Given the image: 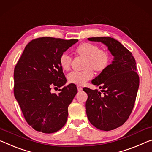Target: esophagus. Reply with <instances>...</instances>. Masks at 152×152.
<instances>
[{
    "label": "esophagus",
    "mask_w": 152,
    "mask_h": 152,
    "mask_svg": "<svg viewBox=\"0 0 152 152\" xmlns=\"http://www.w3.org/2000/svg\"><path fill=\"white\" fill-rule=\"evenodd\" d=\"M77 89H78V91H79V92H80V91L83 90V88H82L81 86H77Z\"/></svg>",
    "instance_id": "34e87169"
}]
</instances>
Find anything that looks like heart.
Listing matches in <instances>:
<instances>
[{"label":"heart","instance_id":"obj_1","mask_svg":"<svg viewBox=\"0 0 152 152\" xmlns=\"http://www.w3.org/2000/svg\"><path fill=\"white\" fill-rule=\"evenodd\" d=\"M76 56L85 58L83 63V71L71 72L67 75V80L69 83L76 85H83L91 80L93 76V71L101 74L106 69L110 64L111 56L108 50L99 48L95 43L85 42L81 43L74 49ZM60 66L64 71L70 69L72 59L66 53L59 57Z\"/></svg>","mask_w":152,"mask_h":152}]
</instances>
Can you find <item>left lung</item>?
<instances>
[{
  "label": "left lung",
  "instance_id": "8db88e82",
  "mask_svg": "<svg viewBox=\"0 0 152 152\" xmlns=\"http://www.w3.org/2000/svg\"><path fill=\"white\" fill-rule=\"evenodd\" d=\"M91 41L102 42L107 46L114 61L105 70L92 80L98 90L85 87L87 93L86 112L89 122L102 131L121 126L134 107L139 85L136 62L131 51L114 38L107 37L88 38Z\"/></svg>",
  "mask_w": 152,
  "mask_h": 152
}]
</instances>
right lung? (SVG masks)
Masks as SVG:
<instances>
[{"instance_id": "1", "label": "right lung", "mask_w": 152, "mask_h": 152, "mask_svg": "<svg viewBox=\"0 0 152 152\" xmlns=\"http://www.w3.org/2000/svg\"><path fill=\"white\" fill-rule=\"evenodd\" d=\"M77 39L35 38L28 43L14 69L13 92L27 123L44 133L59 131L66 123L69 105L78 92L67 80L59 57ZM64 86L58 94L51 88Z\"/></svg>"}]
</instances>
